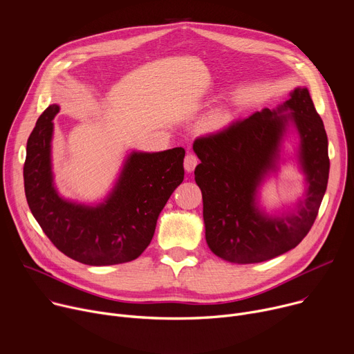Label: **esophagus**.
I'll return each instance as SVG.
<instances>
[{
  "label": "esophagus",
  "mask_w": 354,
  "mask_h": 354,
  "mask_svg": "<svg viewBox=\"0 0 354 354\" xmlns=\"http://www.w3.org/2000/svg\"><path fill=\"white\" fill-rule=\"evenodd\" d=\"M198 164V158H197V156L196 154H193V153H189L186 157H185V169L187 171V172H192V171H194V168H196V165Z\"/></svg>",
  "instance_id": "esophagus-1"
}]
</instances>
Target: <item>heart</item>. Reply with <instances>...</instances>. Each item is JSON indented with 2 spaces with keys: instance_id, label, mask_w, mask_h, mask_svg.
Here are the masks:
<instances>
[{
  "instance_id": "b5f03b06",
  "label": "heart",
  "mask_w": 354,
  "mask_h": 354,
  "mask_svg": "<svg viewBox=\"0 0 354 354\" xmlns=\"http://www.w3.org/2000/svg\"><path fill=\"white\" fill-rule=\"evenodd\" d=\"M217 122H218V116H213V118L210 119V123H212V124H216Z\"/></svg>"
}]
</instances>
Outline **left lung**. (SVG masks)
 <instances>
[{"instance_id": "1", "label": "left lung", "mask_w": 354, "mask_h": 354, "mask_svg": "<svg viewBox=\"0 0 354 354\" xmlns=\"http://www.w3.org/2000/svg\"><path fill=\"white\" fill-rule=\"evenodd\" d=\"M291 110L290 114H281ZM288 120L301 137V163L310 187L291 216L269 219L254 207L259 182L272 167ZM200 164L194 179L203 194L206 241L228 262L259 263L286 254L310 232L328 186V137L307 88H297L277 111L263 109L246 119L200 136L193 142Z\"/></svg>"}]
</instances>
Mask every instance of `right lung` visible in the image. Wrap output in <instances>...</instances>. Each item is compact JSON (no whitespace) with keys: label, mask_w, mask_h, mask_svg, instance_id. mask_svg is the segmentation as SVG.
Returning a JSON list of instances; mask_svg holds the SVG:
<instances>
[{"label":"right lung","mask_w":354,"mask_h":354,"mask_svg":"<svg viewBox=\"0 0 354 354\" xmlns=\"http://www.w3.org/2000/svg\"><path fill=\"white\" fill-rule=\"evenodd\" d=\"M57 105L37 119L26 144L24 183L29 209L43 232L63 254L91 266L137 259L154 236L158 216L185 176V148L134 153L104 205L78 206L63 200L50 165V141Z\"/></svg>","instance_id":"right-lung-1"}]
</instances>
